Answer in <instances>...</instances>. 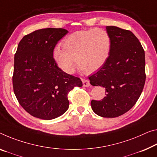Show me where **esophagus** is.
Segmentation results:
<instances>
[{
    "instance_id": "esophagus-1",
    "label": "esophagus",
    "mask_w": 157,
    "mask_h": 157,
    "mask_svg": "<svg viewBox=\"0 0 157 157\" xmlns=\"http://www.w3.org/2000/svg\"><path fill=\"white\" fill-rule=\"evenodd\" d=\"M82 82H83V86L84 87H87V86H89L90 85V81L88 80V79H86V78H82Z\"/></svg>"
}]
</instances>
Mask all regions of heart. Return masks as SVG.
Wrapping results in <instances>:
<instances>
[{
  "mask_svg": "<svg viewBox=\"0 0 157 157\" xmlns=\"http://www.w3.org/2000/svg\"><path fill=\"white\" fill-rule=\"evenodd\" d=\"M111 39L107 31L101 29L79 31L68 36L62 41V48L57 47L53 57L62 71L71 74L76 63L86 73L102 67L109 57Z\"/></svg>",
  "mask_w": 157,
  "mask_h": 157,
  "instance_id": "heart-1",
  "label": "heart"
}]
</instances>
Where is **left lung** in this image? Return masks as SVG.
I'll return each instance as SVG.
<instances>
[{
	"label": "left lung",
	"instance_id": "1",
	"mask_svg": "<svg viewBox=\"0 0 157 157\" xmlns=\"http://www.w3.org/2000/svg\"><path fill=\"white\" fill-rule=\"evenodd\" d=\"M106 29L111 39L109 57L88 78L91 85L105 88L106 96L100 101H91V107L100 117L114 118L131 109L143 92L145 55L140 42L131 31L114 26Z\"/></svg>",
	"mask_w": 157,
	"mask_h": 157
}]
</instances>
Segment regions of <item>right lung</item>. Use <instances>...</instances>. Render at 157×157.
Listing matches in <instances>:
<instances>
[{
  "mask_svg": "<svg viewBox=\"0 0 157 157\" xmlns=\"http://www.w3.org/2000/svg\"><path fill=\"white\" fill-rule=\"evenodd\" d=\"M68 33L64 29L46 28L25 36L14 54L13 85L20 105L33 117L50 120L69 108L67 95L81 79L57 67L53 50Z\"/></svg>",
  "mask_w": 157,
  "mask_h": 157,
  "instance_id": "obj_1",
  "label": "right lung"
}]
</instances>
